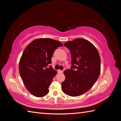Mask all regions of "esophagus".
Masks as SVG:
<instances>
[{"label":"esophagus","mask_w":121,"mask_h":121,"mask_svg":"<svg viewBox=\"0 0 121 121\" xmlns=\"http://www.w3.org/2000/svg\"><path fill=\"white\" fill-rule=\"evenodd\" d=\"M58 73H63V71H61V70H59L58 71Z\"/></svg>","instance_id":"esophagus-1"}]
</instances>
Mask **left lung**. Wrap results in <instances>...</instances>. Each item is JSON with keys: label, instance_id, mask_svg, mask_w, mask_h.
Returning <instances> with one entry per match:
<instances>
[{"label": "left lung", "instance_id": "obj_1", "mask_svg": "<svg viewBox=\"0 0 121 121\" xmlns=\"http://www.w3.org/2000/svg\"><path fill=\"white\" fill-rule=\"evenodd\" d=\"M70 50L71 70L64 71L62 83L64 93L72 97L80 96L91 89L98 78L101 60L98 51L92 43L84 38H76L64 44Z\"/></svg>", "mask_w": 121, "mask_h": 121}]
</instances>
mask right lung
<instances>
[{
    "label": "right lung",
    "instance_id": "1",
    "mask_svg": "<svg viewBox=\"0 0 121 121\" xmlns=\"http://www.w3.org/2000/svg\"><path fill=\"white\" fill-rule=\"evenodd\" d=\"M62 44L51 38H37L27 45L19 61V72L26 89L33 96L42 97L49 92V87L57 71L48 65L56 48Z\"/></svg>",
    "mask_w": 121,
    "mask_h": 121
}]
</instances>
